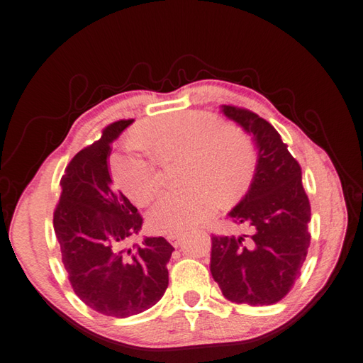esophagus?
Masks as SVG:
<instances>
[{"mask_svg":"<svg viewBox=\"0 0 363 363\" xmlns=\"http://www.w3.org/2000/svg\"><path fill=\"white\" fill-rule=\"evenodd\" d=\"M182 238H183V237H182L180 234H169V235H167V240H169V243L172 245V246H175V248H177V246L180 245Z\"/></svg>","mask_w":363,"mask_h":363,"instance_id":"34e87169","label":"esophagus"}]
</instances>
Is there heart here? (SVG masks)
<instances>
[{"label":"heart","mask_w":363,"mask_h":363,"mask_svg":"<svg viewBox=\"0 0 363 363\" xmlns=\"http://www.w3.org/2000/svg\"><path fill=\"white\" fill-rule=\"evenodd\" d=\"M139 142L154 156L128 153L115 161L113 174L129 199L145 205L158 194V162L184 158L183 182L189 188L162 194L148 213L150 228L158 234H184L208 221L220 203L242 193L255 167L250 140L225 128L215 115L179 112L150 121Z\"/></svg>","instance_id":"1"}]
</instances>
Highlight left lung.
Returning <instances> with one entry per match:
<instances>
[{
    "mask_svg": "<svg viewBox=\"0 0 363 363\" xmlns=\"http://www.w3.org/2000/svg\"><path fill=\"white\" fill-rule=\"evenodd\" d=\"M221 111L252 135L257 164L248 193L229 213L250 234L211 235L210 272L230 302L273 305L297 281L311 240L302 169L269 121L243 107Z\"/></svg>",
    "mask_w": 363,
    "mask_h": 363,
    "instance_id": "1",
    "label": "left lung"
}]
</instances>
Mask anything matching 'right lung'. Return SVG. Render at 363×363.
<instances>
[{
  "instance_id": "obj_1",
  "label": "right lung",
  "mask_w": 363,
  "mask_h": 363,
  "mask_svg": "<svg viewBox=\"0 0 363 363\" xmlns=\"http://www.w3.org/2000/svg\"><path fill=\"white\" fill-rule=\"evenodd\" d=\"M134 120L102 129L101 139L82 148L61 177L53 229L69 283L82 302L106 316L128 318L158 303L169 284L174 246L164 237L139 234L142 216L113 188L108 156L112 142Z\"/></svg>"
}]
</instances>
